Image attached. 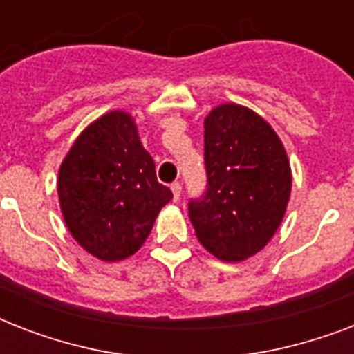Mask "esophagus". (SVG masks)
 I'll return each instance as SVG.
<instances>
[{"mask_svg": "<svg viewBox=\"0 0 354 354\" xmlns=\"http://www.w3.org/2000/svg\"><path fill=\"white\" fill-rule=\"evenodd\" d=\"M171 191H172V198H174V202H178V200H180V194H182V185H180L178 182L172 183Z\"/></svg>", "mask_w": 354, "mask_h": 354, "instance_id": "1", "label": "esophagus"}]
</instances>
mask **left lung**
Instances as JSON below:
<instances>
[{
    "label": "left lung",
    "instance_id": "1",
    "mask_svg": "<svg viewBox=\"0 0 354 354\" xmlns=\"http://www.w3.org/2000/svg\"><path fill=\"white\" fill-rule=\"evenodd\" d=\"M207 191L189 202L200 244L226 263L261 252L283 222L292 171L279 136L259 113L235 102L204 119Z\"/></svg>",
    "mask_w": 354,
    "mask_h": 354
}]
</instances>
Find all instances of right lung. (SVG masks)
<instances>
[{
	"mask_svg": "<svg viewBox=\"0 0 354 354\" xmlns=\"http://www.w3.org/2000/svg\"><path fill=\"white\" fill-rule=\"evenodd\" d=\"M57 189L69 233L104 263L138 252L172 198L156 178L136 119L122 110L104 113L80 132L58 169Z\"/></svg>",
	"mask_w": 354,
	"mask_h": 354,
	"instance_id": "right-lung-1",
	"label": "right lung"
}]
</instances>
